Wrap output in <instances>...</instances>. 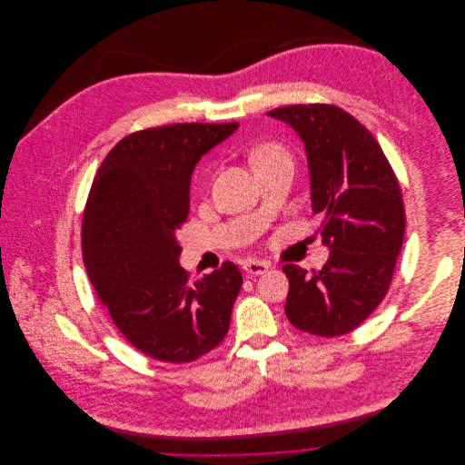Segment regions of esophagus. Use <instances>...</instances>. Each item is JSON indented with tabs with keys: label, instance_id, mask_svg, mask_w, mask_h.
Masks as SVG:
<instances>
[{
	"label": "esophagus",
	"instance_id": "34e87169",
	"mask_svg": "<svg viewBox=\"0 0 465 465\" xmlns=\"http://www.w3.org/2000/svg\"><path fill=\"white\" fill-rule=\"evenodd\" d=\"M268 268L270 266L266 265L265 262H258V260H249L245 265H243V270L249 273V275H263L268 272Z\"/></svg>",
	"mask_w": 465,
	"mask_h": 465
}]
</instances>
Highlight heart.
I'll use <instances>...</instances> for the list:
<instances>
[{"label": "heart", "instance_id": "heart-1", "mask_svg": "<svg viewBox=\"0 0 465 465\" xmlns=\"http://www.w3.org/2000/svg\"><path fill=\"white\" fill-rule=\"evenodd\" d=\"M282 153H286L282 146H279V144H275V143H265V144H260V146L251 153V159H252V164H254V163L265 161L268 157L282 155Z\"/></svg>", "mask_w": 465, "mask_h": 465}]
</instances>
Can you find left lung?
Here are the masks:
<instances>
[{
  "instance_id": "left-lung-1",
  "label": "left lung",
  "mask_w": 465,
  "mask_h": 465,
  "mask_svg": "<svg viewBox=\"0 0 465 465\" xmlns=\"http://www.w3.org/2000/svg\"><path fill=\"white\" fill-rule=\"evenodd\" d=\"M304 143L312 209L321 213L322 270L284 265L286 317L301 331L340 336L356 330L389 292L404 238V207L380 143L356 118L328 104L268 113Z\"/></svg>"
}]
</instances>
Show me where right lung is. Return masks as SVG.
I'll list each match as a JSON object with an SVG mask.
<instances>
[{
  "label": "right lung",
  "mask_w": 465,
  "mask_h": 465,
  "mask_svg": "<svg viewBox=\"0 0 465 465\" xmlns=\"http://www.w3.org/2000/svg\"><path fill=\"white\" fill-rule=\"evenodd\" d=\"M240 124H177L124 137L93 181L82 256L113 322L146 356L188 363L227 334L242 288L231 262L190 282L177 231L190 213L192 173Z\"/></svg>",
  "instance_id": "1"
}]
</instances>
